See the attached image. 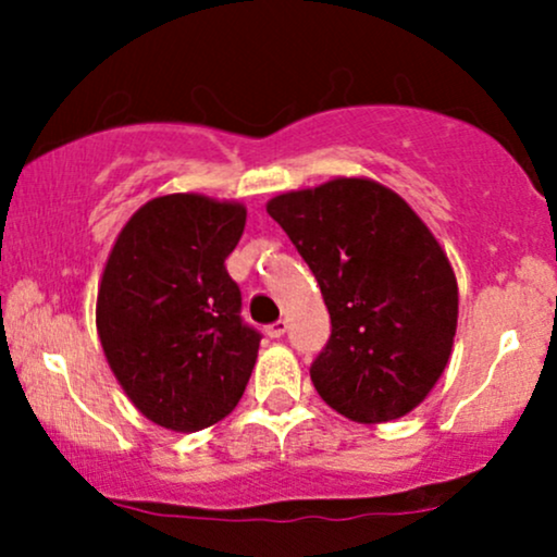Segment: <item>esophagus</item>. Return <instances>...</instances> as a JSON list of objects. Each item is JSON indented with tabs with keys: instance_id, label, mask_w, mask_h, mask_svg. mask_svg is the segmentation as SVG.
<instances>
[{
	"instance_id": "obj_1",
	"label": "esophagus",
	"mask_w": 557,
	"mask_h": 557,
	"mask_svg": "<svg viewBox=\"0 0 557 557\" xmlns=\"http://www.w3.org/2000/svg\"><path fill=\"white\" fill-rule=\"evenodd\" d=\"M285 330H287L285 319H277V322H272L270 327H267V335H270V337H283Z\"/></svg>"
}]
</instances>
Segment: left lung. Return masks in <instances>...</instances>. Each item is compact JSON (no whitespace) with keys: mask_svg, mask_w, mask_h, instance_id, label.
<instances>
[{"mask_svg":"<svg viewBox=\"0 0 557 557\" xmlns=\"http://www.w3.org/2000/svg\"><path fill=\"white\" fill-rule=\"evenodd\" d=\"M267 212L330 311V341L311 363L317 393L359 424L406 417L445 372L458 322L456 274L430 227L363 177L290 190Z\"/></svg>","mask_w":557,"mask_h":557,"instance_id":"obj_1","label":"left lung"}]
</instances>
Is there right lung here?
I'll return each mask as SVG.
<instances>
[{"instance_id":"right-lung-1","label":"right lung","mask_w":557,"mask_h":557,"mask_svg":"<svg viewBox=\"0 0 557 557\" xmlns=\"http://www.w3.org/2000/svg\"><path fill=\"white\" fill-rule=\"evenodd\" d=\"M246 207L159 196L127 220L101 274L96 330L133 406L164 430L225 419L248 385L261 332L240 317L225 259Z\"/></svg>"}]
</instances>
